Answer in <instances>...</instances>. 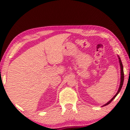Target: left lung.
Segmentation results:
<instances>
[{"label":"left lung","mask_w":130,"mask_h":130,"mask_svg":"<svg viewBox=\"0 0 130 130\" xmlns=\"http://www.w3.org/2000/svg\"><path fill=\"white\" fill-rule=\"evenodd\" d=\"M118 59H119V63H120V69H121V80H120V86H119V88H118V91H117V93L115 94V95L113 96V97L112 98L111 100L109 101V102H108L106 104H105V105H104L102 106H105L106 105H107L109 104L110 103H111L112 101H113V99H115V98L117 96V95L119 93V92H120L121 89L122 87V85H123V83H124V70H123V65H122V61L121 60V58L119 56H118Z\"/></svg>","instance_id":"obj_1"}]
</instances>
